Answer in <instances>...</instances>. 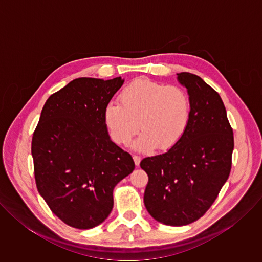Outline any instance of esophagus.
I'll return each instance as SVG.
<instances>
[{
	"instance_id": "esophagus-1",
	"label": "esophagus",
	"mask_w": 262,
	"mask_h": 262,
	"mask_svg": "<svg viewBox=\"0 0 262 262\" xmlns=\"http://www.w3.org/2000/svg\"><path fill=\"white\" fill-rule=\"evenodd\" d=\"M133 159H134V162H135L136 166L139 167V165H140V163H141V157H139V156H133Z\"/></svg>"
}]
</instances>
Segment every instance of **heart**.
Masks as SVG:
<instances>
[{
	"label": "heart",
	"mask_w": 262,
	"mask_h": 262,
	"mask_svg": "<svg viewBox=\"0 0 262 262\" xmlns=\"http://www.w3.org/2000/svg\"><path fill=\"white\" fill-rule=\"evenodd\" d=\"M118 101H110L103 110V121L111 139L126 145L133 142L139 151L173 147L184 134L190 119V99L181 88L166 86L147 79H137L120 92Z\"/></svg>",
	"instance_id": "heart-1"
}]
</instances>
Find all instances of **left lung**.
<instances>
[{"instance_id":"obj_1","label":"left lung","mask_w":262,"mask_h":262,"mask_svg":"<svg viewBox=\"0 0 262 262\" xmlns=\"http://www.w3.org/2000/svg\"><path fill=\"white\" fill-rule=\"evenodd\" d=\"M177 80L189 94L188 126L166 154L140 163L148 175L146 209L170 226L188 225L209 209L229 177L234 147L219 93L190 72L177 73Z\"/></svg>"}]
</instances>
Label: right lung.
I'll list each match as a JSON object with an SVG mask.
<instances>
[{
    "label": "right lung",
    "mask_w": 262,
    "mask_h": 262,
    "mask_svg": "<svg viewBox=\"0 0 262 262\" xmlns=\"http://www.w3.org/2000/svg\"><path fill=\"white\" fill-rule=\"evenodd\" d=\"M123 83L121 77L71 81L48 98L33 134L37 189L71 227L90 229L102 223L113 208L115 185L135 169L103 121L105 104Z\"/></svg>",
    "instance_id": "obj_1"
}]
</instances>
